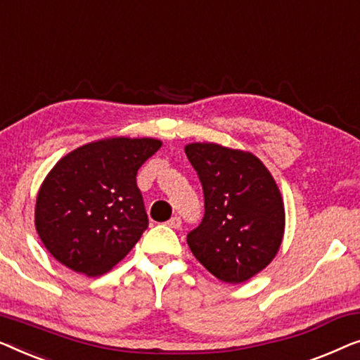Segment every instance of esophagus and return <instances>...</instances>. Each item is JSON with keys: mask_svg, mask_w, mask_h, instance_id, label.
<instances>
[{"mask_svg": "<svg viewBox=\"0 0 360 360\" xmlns=\"http://www.w3.org/2000/svg\"><path fill=\"white\" fill-rule=\"evenodd\" d=\"M168 226H171V229H181V225H182V221H181V219L179 217H173V219H171L168 224H166Z\"/></svg>", "mask_w": 360, "mask_h": 360, "instance_id": "obj_1", "label": "esophagus"}]
</instances>
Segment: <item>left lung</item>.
Masks as SVG:
<instances>
[{"mask_svg":"<svg viewBox=\"0 0 360 360\" xmlns=\"http://www.w3.org/2000/svg\"><path fill=\"white\" fill-rule=\"evenodd\" d=\"M186 155L204 189L202 224L187 235L195 259L226 283H241L274 259L285 230L283 199L264 163L250 151L189 143Z\"/></svg>","mask_w":360,"mask_h":360,"instance_id":"obj_1","label":"left lung"}]
</instances>
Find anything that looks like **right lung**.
Segmentation results:
<instances>
[{
	"label": "right lung",
	"mask_w": 360,
	"mask_h": 360,
	"mask_svg": "<svg viewBox=\"0 0 360 360\" xmlns=\"http://www.w3.org/2000/svg\"><path fill=\"white\" fill-rule=\"evenodd\" d=\"M161 145L109 136L58 160L35 200V230L55 259L96 277L129 255L148 226L136 171Z\"/></svg>",
	"instance_id": "right-lung-1"
}]
</instances>
